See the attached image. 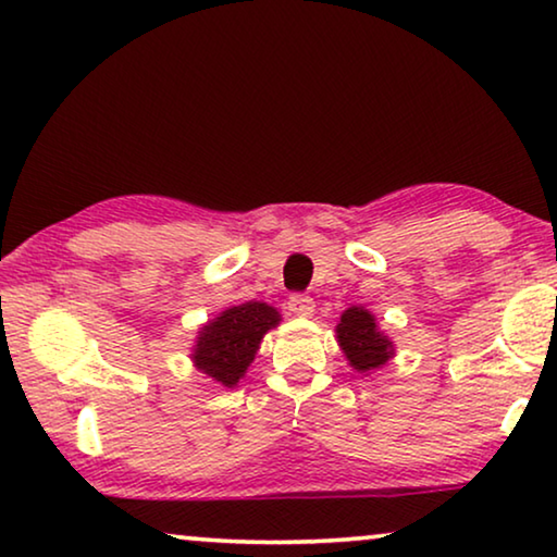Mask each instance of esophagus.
<instances>
[{
	"label": "esophagus",
	"instance_id": "1",
	"mask_svg": "<svg viewBox=\"0 0 557 557\" xmlns=\"http://www.w3.org/2000/svg\"><path fill=\"white\" fill-rule=\"evenodd\" d=\"M287 307H289V312L297 314V318H310V314L314 312V302H312V297H310V295H302V293L289 295Z\"/></svg>",
	"mask_w": 557,
	"mask_h": 557
}]
</instances>
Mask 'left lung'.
<instances>
[{
	"label": "left lung",
	"instance_id": "obj_1",
	"mask_svg": "<svg viewBox=\"0 0 557 557\" xmlns=\"http://www.w3.org/2000/svg\"><path fill=\"white\" fill-rule=\"evenodd\" d=\"M335 332L339 347L355 370H375L393 358V343L377 330L375 318L362 307L345 310Z\"/></svg>",
	"mask_w": 557,
	"mask_h": 557
}]
</instances>
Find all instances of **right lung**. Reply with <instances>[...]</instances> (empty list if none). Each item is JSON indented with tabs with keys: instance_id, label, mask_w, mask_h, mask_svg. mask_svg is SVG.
<instances>
[{
	"instance_id": "obj_1",
	"label": "right lung",
	"mask_w": 557,
	"mask_h": 557,
	"mask_svg": "<svg viewBox=\"0 0 557 557\" xmlns=\"http://www.w3.org/2000/svg\"><path fill=\"white\" fill-rule=\"evenodd\" d=\"M277 322V310L264 302L230 307L199 332L195 364L225 387L237 385L255 360L262 335Z\"/></svg>"
}]
</instances>
